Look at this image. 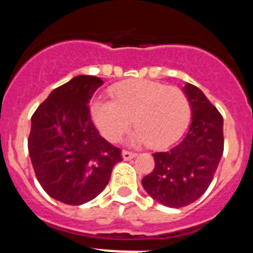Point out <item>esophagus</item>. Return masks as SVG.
Wrapping results in <instances>:
<instances>
[{
    "label": "esophagus",
    "mask_w": 253,
    "mask_h": 253,
    "mask_svg": "<svg viewBox=\"0 0 253 253\" xmlns=\"http://www.w3.org/2000/svg\"><path fill=\"white\" fill-rule=\"evenodd\" d=\"M122 156L125 161H128V160H131V158L135 157V156H137V153H135V152H130V151H123Z\"/></svg>",
    "instance_id": "34e87169"
}]
</instances>
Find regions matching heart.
I'll return each mask as SVG.
<instances>
[{"label":"heart","instance_id":"obj_1","mask_svg":"<svg viewBox=\"0 0 253 253\" xmlns=\"http://www.w3.org/2000/svg\"><path fill=\"white\" fill-rule=\"evenodd\" d=\"M113 101H96L92 116L101 133L118 142L133 120V144L149 143L162 148L182 135L191 119V102L185 91L146 80H131L111 88Z\"/></svg>","mask_w":253,"mask_h":253}]
</instances>
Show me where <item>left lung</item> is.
Returning <instances> with one entry per match:
<instances>
[{
  "label": "left lung",
  "mask_w": 253,
  "mask_h": 253,
  "mask_svg": "<svg viewBox=\"0 0 253 253\" xmlns=\"http://www.w3.org/2000/svg\"><path fill=\"white\" fill-rule=\"evenodd\" d=\"M193 122L178 144L156 152L154 169L142 180L147 193L161 204L182 208L207 191L224 149L223 116L202 90L187 84Z\"/></svg>",
  "instance_id": "left-lung-1"
}]
</instances>
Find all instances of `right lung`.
Listing matches in <instances>:
<instances>
[{
	"instance_id": "obj_1",
	"label": "right lung",
	"mask_w": 253,
	"mask_h": 253,
	"mask_svg": "<svg viewBox=\"0 0 253 253\" xmlns=\"http://www.w3.org/2000/svg\"><path fill=\"white\" fill-rule=\"evenodd\" d=\"M104 81L77 76L57 87L31 116L28 148L35 176L49 196L68 205L90 202L106 187L122 149L100 135L91 97Z\"/></svg>"
}]
</instances>
